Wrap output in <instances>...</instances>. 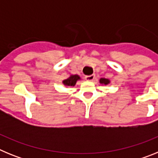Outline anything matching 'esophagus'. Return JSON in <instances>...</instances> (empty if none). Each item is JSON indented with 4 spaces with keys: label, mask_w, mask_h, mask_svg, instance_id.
<instances>
[{
    "label": "esophagus",
    "mask_w": 158,
    "mask_h": 158,
    "mask_svg": "<svg viewBox=\"0 0 158 158\" xmlns=\"http://www.w3.org/2000/svg\"><path fill=\"white\" fill-rule=\"evenodd\" d=\"M95 77H96L95 74L89 75V76L85 77V80L88 81H93V80L95 79Z\"/></svg>",
    "instance_id": "obj_1"
}]
</instances>
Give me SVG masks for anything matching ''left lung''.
<instances>
[{
  "mask_svg": "<svg viewBox=\"0 0 158 158\" xmlns=\"http://www.w3.org/2000/svg\"><path fill=\"white\" fill-rule=\"evenodd\" d=\"M110 80H108V79H107V78H100V83L102 84V85H108V84H110Z\"/></svg>",
  "mask_w": 158,
  "mask_h": 158,
  "instance_id": "8db88e82",
  "label": "left lung"
}]
</instances>
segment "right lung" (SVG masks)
Here are the masks:
<instances>
[{
	"label": "right lung",
	"instance_id": "obj_1",
	"mask_svg": "<svg viewBox=\"0 0 158 158\" xmlns=\"http://www.w3.org/2000/svg\"><path fill=\"white\" fill-rule=\"evenodd\" d=\"M80 80H81V77L79 75L70 74L69 77L62 81V84H63L65 87H69V86H75L77 81Z\"/></svg>",
	"mask_w": 158,
	"mask_h": 158
}]
</instances>
